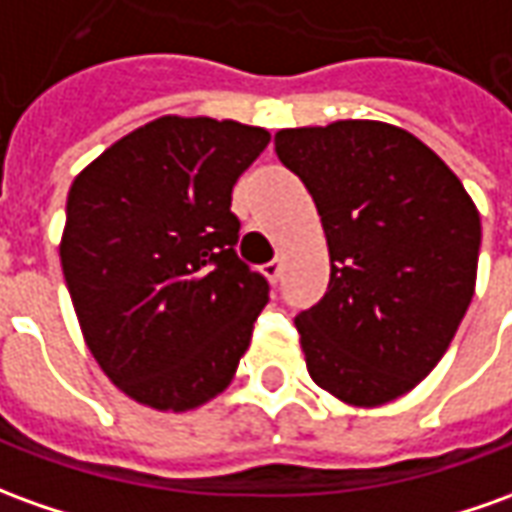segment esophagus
<instances>
[{
    "mask_svg": "<svg viewBox=\"0 0 512 512\" xmlns=\"http://www.w3.org/2000/svg\"><path fill=\"white\" fill-rule=\"evenodd\" d=\"M281 270H284V264L278 262V259H273V262H267L262 267V273L267 276V281H273V284H276L278 278H281Z\"/></svg>",
    "mask_w": 512,
    "mask_h": 512,
    "instance_id": "1",
    "label": "esophagus"
}]
</instances>
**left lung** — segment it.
Segmentation results:
<instances>
[{"mask_svg": "<svg viewBox=\"0 0 512 512\" xmlns=\"http://www.w3.org/2000/svg\"><path fill=\"white\" fill-rule=\"evenodd\" d=\"M276 153L329 245V290L295 317L306 370L351 407L396 401L432 373L474 298L477 206L435 150L376 119L278 130Z\"/></svg>", "mask_w": 512, "mask_h": 512, "instance_id": "obj_1", "label": "left lung"}]
</instances>
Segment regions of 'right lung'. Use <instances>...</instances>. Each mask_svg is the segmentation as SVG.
I'll return each instance as SVG.
<instances>
[{"instance_id": "right-lung-1", "label": "right lung", "mask_w": 512, "mask_h": 512, "mask_svg": "<svg viewBox=\"0 0 512 512\" xmlns=\"http://www.w3.org/2000/svg\"><path fill=\"white\" fill-rule=\"evenodd\" d=\"M267 142L234 119L169 114L74 178L63 278L88 351L144 407H203L248 351L270 287L236 256L231 189Z\"/></svg>"}]
</instances>
